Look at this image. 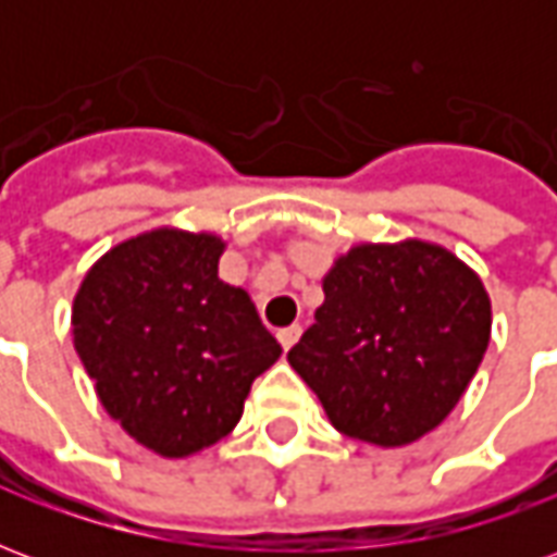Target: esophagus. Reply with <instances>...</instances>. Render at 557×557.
Wrapping results in <instances>:
<instances>
[{
    "instance_id": "34e87169",
    "label": "esophagus",
    "mask_w": 557,
    "mask_h": 557,
    "mask_svg": "<svg viewBox=\"0 0 557 557\" xmlns=\"http://www.w3.org/2000/svg\"><path fill=\"white\" fill-rule=\"evenodd\" d=\"M277 339L283 349H292L298 339H301V325H289V327H280L277 331Z\"/></svg>"
}]
</instances>
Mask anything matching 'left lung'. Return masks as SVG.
<instances>
[{"instance_id":"left-lung-1","label":"left lung","mask_w":557,"mask_h":557,"mask_svg":"<svg viewBox=\"0 0 557 557\" xmlns=\"http://www.w3.org/2000/svg\"><path fill=\"white\" fill-rule=\"evenodd\" d=\"M289 363L343 435L399 447L435 430L490 346V295L438 244H361L322 283Z\"/></svg>"}]
</instances>
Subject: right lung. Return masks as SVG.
Instances as JSON below:
<instances>
[{"instance_id": "1", "label": "right lung", "mask_w": 557, "mask_h": 557, "mask_svg": "<svg viewBox=\"0 0 557 557\" xmlns=\"http://www.w3.org/2000/svg\"><path fill=\"white\" fill-rule=\"evenodd\" d=\"M223 242L158 230L119 244L74 298V346L103 409L160 456H190L242 420L280 358L250 295L218 277Z\"/></svg>"}]
</instances>
